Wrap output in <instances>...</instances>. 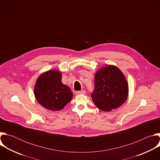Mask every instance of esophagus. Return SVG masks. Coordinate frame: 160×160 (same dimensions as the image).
Instances as JSON below:
<instances>
[{"label":"esophagus","mask_w":160,"mask_h":160,"mask_svg":"<svg viewBox=\"0 0 160 160\" xmlns=\"http://www.w3.org/2000/svg\"><path fill=\"white\" fill-rule=\"evenodd\" d=\"M77 95H80V94H85V91L84 90H81V91H77L76 92Z\"/></svg>","instance_id":"obj_1"}]
</instances>
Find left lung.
<instances>
[{"mask_svg": "<svg viewBox=\"0 0 160 160\" xmlns=\"http://www.w3.org/2000/svg\"><path fill=\"white\" fill-rule=\"evenodd\" d=\"M95 89L91 94L101 110L110 111L120 107L127 100L128 85L122 71L114 65H106L95 74Z\"/></svg>", "mask_w": 160, "mask_h": 160, "instance_id": "obj_1", "label": "left lung"}]
</instances>
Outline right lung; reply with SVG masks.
<instances>
[{"label": "right lung", "instance_id": "obj_1", "mask_svg": "<svg viewBox=\"0 0 160 160\" xmlns=\"http://www.w3.org/2000/svg\"><path fill=\"white\" fill-rule=\"evenodd\" d=\"M61 78V72L56 70L45 72L37 78L34 95L43 108L51 111H59L72 100V90L62 83Z\"/></svg>", "mask_w": 160, "mask_h": 160}]
</instances>
